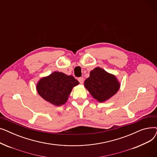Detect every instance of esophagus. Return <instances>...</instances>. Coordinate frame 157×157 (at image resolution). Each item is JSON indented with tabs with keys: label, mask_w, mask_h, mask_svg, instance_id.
Wrapping results in <instances>:
<instances>
[{
	"label": "esophagus",
	"mask_w": 157,
	"mask_h": 157,
	"mask_svg": "<svg viewBox=\"0 0 157 157\" xmlns=\"http://www.w3.org/2000/svg\"><path fill=\"white\" fill-rule=\"evenodd\" d=\"M78 81L79 82V83H80L81 84H83V82H84V79H83V78H79L78 79Z\"/></svg>",
	"instance_id": "1"
}]
</instances>
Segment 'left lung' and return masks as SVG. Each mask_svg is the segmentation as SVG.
Returning a JSON list of instances; mask_svg holds the SVG:
<instances>
[{
  "mask_svg": "<svg viewBox=\"0 0 157 157\" xmlns=\"http://www.w3.org/2000/svg\"><path fill=\"white\" fill-rule=\"evenodd\" d=\"M120 86L115 76L100 67H96L90 72L89 78L85 81V87L100 102H105L116 94Z\"/></svg>",
  "mask_w": 157,
  "mask_h": 157,
  "instance_id": "1",
  "label": "left lung"
}]
</instances>
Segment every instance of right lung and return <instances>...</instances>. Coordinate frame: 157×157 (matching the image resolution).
<instances>
[{
    "mask_svg": "<svg viewBox=\"0 0 157 157\" xmlns=\"http://www.w3.org/2000/svg\"><path fill=\"white\" fill-rule=\"evenodd\" d=\"M78 84L79 82L72 76L54 72L41 78L36 88L39 95L45 101L59 106L67 102L72 88Z\"/></svg>",
    "mask_w": 157,
    "mask_h": 157,
    "instance_id": "right-lung-1",
    "label": "right lung"
}]
</instances>
